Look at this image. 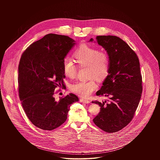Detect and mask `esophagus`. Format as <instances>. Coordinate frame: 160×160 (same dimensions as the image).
Returning <instances> with one entry per match:
<instances>
[{
  "label": "esophagus",
  "mask_w": 160,
  "mask_h": 160,
  "mask_svg": "<svg viewBox=\"0 0 160 160\" xmlns=\"http://www.w3.org/2000/svg\"><path fill=\"white\" fill-rule=\"evenodd\" d=\"M80 101L81 102L86 103V104H88V103L90 102V101H89V100H88V99H83V98H81V99H80Z\"/></svg>",
  "instance_id": "esophagus-1"
}]
</instances>
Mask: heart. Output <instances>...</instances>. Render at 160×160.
<instances>
[{
    "instance_id": "obj_1",
    "label": "heart",
    "mask_w": 160,
    "mask_h": 160,
    "mask_svg": "<svg viewBox=\"0 0 160 160\" xmlns=\"http://www.w3.org/2000/svg\"><path fill=\"white\" fill-rule=\"evenodd\" d=\"M78 65L81 67H88L89 78H95L98 80H104L108 73L109 57L104 51L87 45H82L74 53ZM63 69L65 75L71 78H74L77 74L76 64L69 58H66L63 62ZM98 86L93 79L88 81L78 82L72 84L71 91L77 95L84 97H89L97 89Z\"/></svg>"
}]
</instances>
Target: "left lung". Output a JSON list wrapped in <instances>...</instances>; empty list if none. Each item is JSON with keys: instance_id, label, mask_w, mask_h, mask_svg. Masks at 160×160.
Returning a JSON list of instances; mask_svg holds the SVG:
<instances>
[{"instance_id": "left-lung-1", "label": "left lung", "mask_w": 160, "mask_h": 160, "mask_svg": "<svg viewBox=\"0 0 160 160\" xmlns=\"http://www.w3.org/2000/svg\"><path fill=\"white\" fill-rule=\"evenodd\" d=\"M97 42L109 57L108 74L97 96L109 100L95 101L100 112L94 123L107 132H115L131 122L138 106L142 93V77L136 53L124 41L116 36H97ZM91 38L89 41H93Z\"/></svg>"}]
</instances>
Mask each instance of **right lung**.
<instances>
[{
	"instance_id": "right-lung-1",
	"label": "right lung",
	"mask_w": 160,
	"mask_h": 160,
	"mask_svg": "<svg viewBox=\"0 0 160 160\" xmlns=\"http://www.w3.org/2000/svg\"><path fill=\"white\" fill-rule=\"evenodd\" d=\"M75 41L68 36L50 33L32 43L22 55L18 65V93L31 122L43 130H53L67 119L71 104L78 101L69 93L56 101L57 87L64 86L63 62Z\"/></svg>"
}]
</instances>
